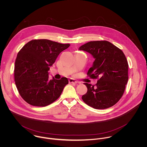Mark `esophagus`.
Segmentation results:
<instances>
[{
  "label": "esophagus",
  "mask_w": 147,
  "mask_h": 147,
  "mask_svg": "<svg viewBox=\"0 0 147 147\" xmlns=\"http://www.w3.org/2000/svg\"><path fill=\"white\" fill-rule=\"evenodd\" d=\"M69 83H72V84H77L78 83V82L76 81L75 79H69V80H68Z\"/></svg>",
  "instance_id": "esophagus-1"
}]
</instances>
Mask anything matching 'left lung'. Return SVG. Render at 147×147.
Returning <instances> with one entry per match:
<instances>
[{
	"instance_id": "1",
	"label": "left lung",
	"mask_w": 147,
	"mask_h": 147,
	"mask_svg": "<svg viewBox=\"0 0 147 147\" xmlns=\"http://www.w3.org/2000/svg\"><path fill=\"white\" fill-rule=\"evenodd\" d=\"M79 50L89 53L94 58L87 74L93 79L99 78L95 86L84 83L88 90L82 100L96 109L115 105L122 97L128 79V64L124 53L106 41L88 42Z\"/></svg>"
}]
</instances>
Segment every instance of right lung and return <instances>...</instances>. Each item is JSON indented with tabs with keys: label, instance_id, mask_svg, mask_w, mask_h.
Masks as SVG:
<instances>
[{
	"label": "right lung",
	"instance_id": "1",
	"mask_svg": "<svg viewBox=\"0 0 147 147\" xmlns=\"http://www.w3.org/2000/svg\"><path fill=\"white\" fill-rule=\"evenodd\" d=\"M69 44L49 40H34L26 43L18 53L15 64V81L21 97L29 104L46 106L56 101L64 86L67 78L49 79L50 67Z\"/></svg>",
	"mask_w": 147,
	"mask_h": 147
}]
</instances>
